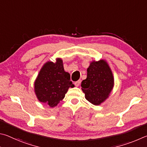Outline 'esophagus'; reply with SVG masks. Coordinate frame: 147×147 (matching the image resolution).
Instances as JSON below:
<instances>
[{"instance_id":"34e87169","label":"esophagus","mask_w":147,"mask_h":147,"mask_svg":"<svg viewBox=\"0 0 147 147\" xmlns=\"http://www.w3.org/2000/svg\"><path fill=\"white\" fill-rule=\"evenodd\" d=\"M81 80H79V81H76V82H75V85L76 86H79V85H80V84H81Z\"/></svg>"}]
</instances>
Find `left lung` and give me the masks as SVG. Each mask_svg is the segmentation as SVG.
Segmentation results:
<instances>
[{
	"mask_svg": "<svg viewBox=\"0 0 147 147\" xmlns=\"http://www.w3.org/2000/svg\"><path fill=\"white\" fill-rule=\"evenodd\" d=\"M114 86V76L107 61H91L87 68L86 79L81 83L87 101L94 105H100L109 98Z\"/></svg>",
	"mask_w": 147,
	"mask_h": 147,
	"instance_id": "1",
	"label": "left lung"
}]
</instances>
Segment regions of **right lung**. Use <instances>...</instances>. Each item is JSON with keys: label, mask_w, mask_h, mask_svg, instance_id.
Returning a JSON list of instances; mask_svg holds the SVG:
<instances>
[{"label": "right lung", "mask_w": 147, "mask_h": 147, "mask_svg": "<svg viewBox=\"0 0 147 147\" xmlns=\"http://www.w3.org/2000/svg\"><path fill=\"white\" fill-rule=\"evenodd\" d=\"M55 60V63L47 61L43 64L34 82L37 99L51 108L56 107L64 98L68 88L74 86L69 74L64 71L62 59Z\"/></svg>", "instance_id": "right-lung-1"}]
</instances>
